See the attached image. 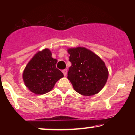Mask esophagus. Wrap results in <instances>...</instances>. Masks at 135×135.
Masks as SVG:
<instances>
[{
	"label": "esophagus",
	"instance_id": "esophagus-1",
	"mask_svg": "<svg viewBox=\"0 0 135 135\" xmlns=\"http://www.w3.org/2000/svg\"><path fill=\"white\" fill-rule=\"evenodd\" d=\"M67 72H68L67 69H64L62 70V72L63 73V74H64L65 76H66V75H67Z\"/></svg>",
	"mask_w": 135,
	"mask_h": 135
}]
</instances>
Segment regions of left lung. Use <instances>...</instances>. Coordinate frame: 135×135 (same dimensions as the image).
Instances as JSON below:
<instances>
[{
	"mask_svg": "<svg viewBox=\"0 0 135 135\" xmlns=\"http://www.w3.org/2000/svg\"><path fill=\"white\" fill-rule=\"evenodd\" d=\"M67 52L72 63L67 78L74 90L88 97L98 93L105 86L108 77L104 61L86 47L69 48Z\"/></svg>",
	"mask_w": 135,
	"mask_h": 135,
	"instance_id": "1",
	"label": "left lung"
}]
</instances>
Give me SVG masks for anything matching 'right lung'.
<instances>
[{
  "label": "right lung",
  "instance_id": "1",
  "mask_svg": "<svg viewBox=\"0 0 135 135\" xmlns=\"http://www.w3.org/2000/svg\"><path fill=\"white\" fill-rule=\"evenodd\" d=\"M57 61L47 48L32 57L23 72V81L29 90L36 94H43L52 89L56 83L64 77L56 67Z\"/></svg>",
  "mask_w": 135,
  "mask_h": 135
}]
</instances>
